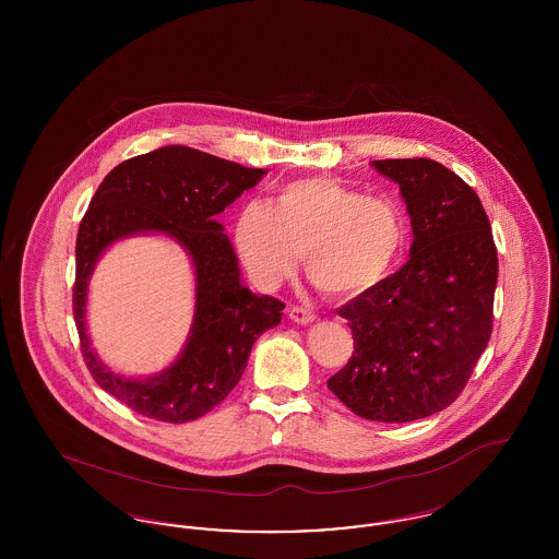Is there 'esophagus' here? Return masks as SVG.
I'll return each mask as SVG.
<instances>
[{"label":"esophagus","instance_id":"esophagus-1","mask_svg":"<svg viewBox=\"0 0 559 559\" xmlns=\"http://www.w3.org/2000/svg\"><path fill=\"white\" fill-rule=\"evenodd\" d=\"M289 319L297 324H308L317 319V314L306 306H289Z\"/></svg>","mask_w":559,"mask_h":559}]
</instances>
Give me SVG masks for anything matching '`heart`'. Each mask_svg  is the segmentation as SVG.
Listing matches in <instances>:
<instances>
[{"label":"heart","mask_w":559,"mask_h":559,"mask_svg":"<svg viewBox=\"0 0 559 559\" xmlns=\"http://www.w3.org/2000/svg\"><path fill=\"white\" fill-rule=\"evenodd\" d=\"M237 247L249 274L276 287L304 251L310 281L331 295H358L399 264L406 222L396 203L333 178H299L276 188L274 203L249 201L237 217Z\"/></svg>","instance_id":"obj_1"}]
</instances>
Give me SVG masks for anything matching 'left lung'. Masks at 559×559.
Instances as JSON below:
<instances>
[{
  "mask_svg": "<svg viewBox=\"0 0 559 559\" xmlns=\"http://www.w3.org/2000/svg\"><path fill=\"white\" fill-rule=\"evenodd\" d=\"M399 182L411 260L340 308L354 352L326 385L369 421L406 424L447 408L492 333L499 258L478 194L442 163L372 160Z\"/></svg>",
  "mask_w": 559,
  "mask_h": 559,
  "instance_id": "obj_1",
  "label": "left lung"
}]
</instances>
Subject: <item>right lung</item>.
Returning <instances> with one entry per match:
<instances>
[{"mask_svg": "<svg viewBox=\"0 0 559 559\" xmlns=\"http://www.w3.org/2000/svg\"><path fill=\"white\" fill-rule=\"evenodd\" d=\"M264 174L197 148L163 146L119 163L92 197L75 245L73 314L87 371L133 413L165 424L203 417L235 390L255 340L283 319V301L240 285L233 245L213 217ZM138 231L182 241L198 274V310L183 356L142 382L107 372L84 333L86 278L95 260L110 241Z\"/></svg>", "mask_w": 559, "mask_h": 559, "instance_id": "right-lung-1", "label": "right lung"}]
</instances>
